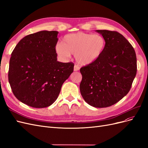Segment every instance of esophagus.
I'll list each match as a JSON object with an SVG mask.
<instances>
[{
	"instance_id": "34e87169",
	"label": "esophagus",
	"mask_w": 148,
	"mask_h": 148,
	"mask_svg": "<svg viewBox=\"0 0 148 148\" xmlns=\"http://www.w3.org/2000/svg\"><path fill=\"white\" fill-rule=\"evenodd\" d=\"M79 70V66L77 65H75L74 66V71H78Z\"/></svg>"
}]
</instances>
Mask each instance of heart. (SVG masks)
<instances>
[{
  "label": "heart",
  "instance_id": "obj_1",
  "mask_svg": "<svg viewBox=\"0 0 148 148\" xmlns=\"http://www.w3.org/2000/svg\"><path fill=\"white\" fill-rule=\"evenodd\" d=\"M106 46V39L102 36L79 32L65 35L62 43L56 46V52L63 59L75 55L79 64L88 65L99 59Z\"/></svg>",
  "mask_w": 148,
  "mask_h": 148
}]
</instances>
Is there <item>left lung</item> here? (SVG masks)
<instances>
[{"label":"left lung","instance_id":"1","mask_svg":"<svg viewBox=\"0 0 148 148\" xmlns=\"http://www.w3.org/2000/svg\"><path fill=\"white\" fill-rule=\"evenodd\" d=\"M106 46L97 60L80 69L81 95L89 105L102 108L115 104L130 90L137 71L135 50L122 34L96 30Z\"/></svg>","mask_w":148,"mask_h":148}]
</instances>
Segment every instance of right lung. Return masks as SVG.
<instances>
[{
	"mask_svg": "<svg viewBox=\"0 0 148 148\" xmlns=\"http://www.w3.org/2000/svg\"><path fill=\"white\" fill-rule=\"evenodd\" d=\"M56 31H41L26 36L12 53L8 82L15 96L35 108L50 106L62 84L73 73L74 64L57 61Z\"/></svg>",
	"mask_w": 148,
	"mask_h": 148,
	"instance_id": "obj_1",
	"label": "right lung"
}]
</instances>
